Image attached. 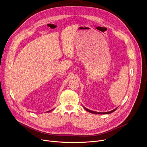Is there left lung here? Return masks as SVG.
I'll return each mask as SVG.
<instances>
[{
    "label": "left lung",
    "instance_id": "1",
    "mask_svg": "<svg viewBox=\"0 0 147 147\" xmlns=\"http://www.w3.org/2000/svg\"><path fill=\"white\" fill-rule=\"evenodd\" d=\"M82 107H83V108L86 111H87V112H90V113H93V114H100V115H105V114L112 113V112H113L114 111H115L117 109V108H115V109H113V110H112V111H109V112H95V111H91V110H90V109L86 108V107H84V106H82Z\"/></svg>",
    "mask_w": 147,
    "mask_h": 147
}]
</instances>
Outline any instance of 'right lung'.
<instances>
[{
	"instance_id": "1",
	"label": "right lung",
	"mask_w": 147,
	"mask_h": 147,
	"mask_svg": "<svg viewBox=\"0 0 147 147\" xmlns=\"http://www.w3.org/2000/svg\"><path fill=\"white\" fill-rule=\"evenodd\" d=\"M54 109H55V108H54ZM52 109V110H51V111H48V112H47V113H49V112H51V111H53V109Z\"/></svg>"
}]
</instances>
